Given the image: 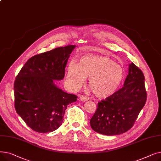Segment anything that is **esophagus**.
<instances>
[{
  "label": "esophagus",
  "mask_w": 161,
  "mask_h": 161,
  "mask_svg": "<svg viewBox=\"0 0 161 161\" xmlns=\"http://www.w3.org/2000/svg\"><path fill=\"white\" fill-rule=\"evenodd\" d=\"M80 99L81 100V101H86V100H87L89 99V97H86V96H83V95H81L80 97Z\"/></svg>",
  "instance_id": "obj_1"
}]
</instances>
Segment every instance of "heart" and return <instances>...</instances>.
Here are the masks:
<instances>
[{"mask_svg": "<svg viewBox=\"0 0 161 161\" xmlns=\"http://www.w3.org/2000/svg\"><path fill=\"white\" fill-rule=\"evenodd\" d=\"M123 68L109 58L98 55L83 56L79 63L70 61L66 68V81L72 89L80 88L88 78V86L98 98L113 95L123 80Z\"/></svg>", "mask_w": 161, "mask_h": 161, "instance_id": "obj_1", "label": "heart"}]
</instances>
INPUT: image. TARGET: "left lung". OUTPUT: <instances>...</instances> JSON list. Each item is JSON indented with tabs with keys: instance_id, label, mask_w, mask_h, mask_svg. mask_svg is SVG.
Masks as SVG:
<instances>
[{
	"instance_id": "1",
	"label": "left lung",
	"mask_w": 161,
	"mask_h": 161,
	"mask_svg": "<svg viewBox=\"0 0 161 161\" xmlns=\"http://www.w3.org/2000/svg\"><path fill=\"white\" fill-rule=\"evenodd\" d=\"M144 80L139 68L133 63L130 64L124 86L98 103L97 110L90 120L92 130L108 136L130 130L146 103Z\"/></svg>"
}]
</instances>
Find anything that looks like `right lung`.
<instances>
[{"label":"right lung","instance_id":"right-lung-1","mask_svg":"<svg viewBox=\"0 0 161 161\" xmlns=\"http://www.w3.org/2000/svg\"><path fill=\"white\" fill-rule=\"evenodd\" d=\"M75 47H59L33 56L17 75L15 110L33 130L47 133L57 129L67 106L77 100V96L64 92L53 82L64 78L68 58Z\"/></svg>","mask_w":161,"mask_h":161}]
</instances>
